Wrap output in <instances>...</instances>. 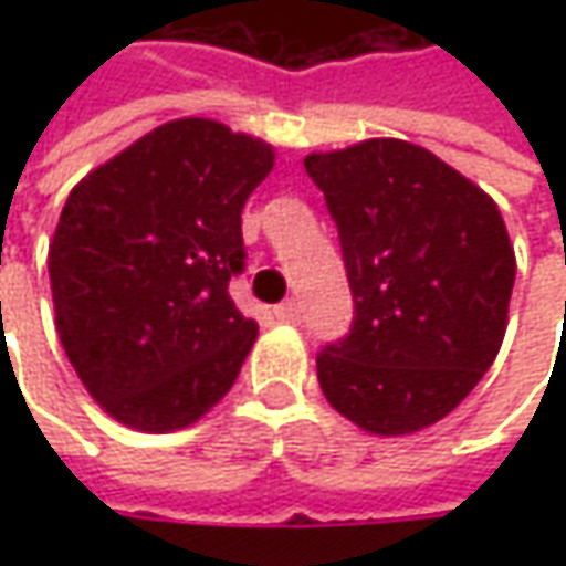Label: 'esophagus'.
Wrapping results in <instances>:
<instances>
[{"mask_svg":"<svg viewBox=\"0 0 566 566\" xmlns=\"http://www.w3.org/2000/svg\"><path fill=\"white\" fill-rule=\"evenodd\" d=\"M273 315H276V321H283V324H298L302 321V302L298 298H286V302H280L273 308Z\"/></svg>","mask_w":566,"mask_h":566,"instance_id":"1","label":"esophagus"}]
</instances>
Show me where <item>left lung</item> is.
I'll list each match as a JSON object with an SVG mask.
<instances>
[{
    "instance_id": "8db88e82",
    "label": "left lung",
    "mask_w": 566,
    "mask_h": 566,
    "mask_svg": "<svg viewBox=\"0 0 566 566\" xmlns=\"http://www.w3.org/2000/svg\"><path fill=\"white\" fill-rule=\"evenodd\" d=\"M337 223L349 334L317 353L327 402L371 434H412L482 380L516 258L501 210L431 150L371 138L305 157Z\"/></svg>"
}]
</instances>
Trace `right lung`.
<instances>
[{
  "mask_svg": "<svg viewBox=\"0 0 566 566\" xmlns=\"http://www.w3.org/2000/svg\"><path fill=\"white\" fill-rule=\"evenodd\" d=\"M271 144L210 119L154 128L81 179L50 245L55 327L87 394L138 431H176L227 397L258 337L229 280Z\"/></svg>",
  "mask_w": 566,
  "mask_h": 566,
  "instance_id": "obj_1",
  "label": "right lung"
}]
</instances>
